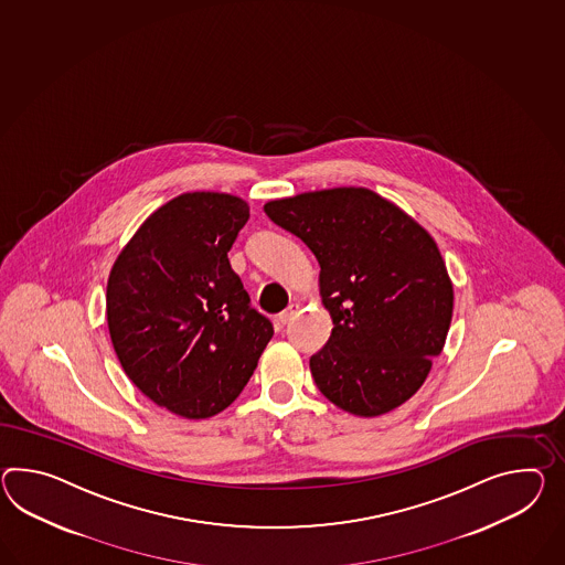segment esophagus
I'll return each instance as SVG.
<instances>
[{"instance_id":"esophagus-1","label":"esophagus","mask_w":565,"mask_h":565,"mask_svg":"<svg viewBox=\"0 0 565 565\" xmlns=\"http://www.w3.org/2000/svg\"><path fill=\"white\" fill-rule=\"evenodd\" d=\"M298 310H300V306H298V303H289L288 308L277 317V322H279L281 327H286L289 320L298 315Z\"/></svg>"}]
</instances>
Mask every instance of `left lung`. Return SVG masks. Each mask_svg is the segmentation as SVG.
I'll return each mask as SVG.
<instances>
[{
    "label": "left lung",
    "mask_w": 565,
    "mask_h": 565,
    "mask_svg": "<svg viewBox=\"0 0 565 565\" xmlns=\"http://www.w3.org/2000/svg\"><path fill=\"white\" fill-rule=\"evenodd\" d=\"M263 210L320 265V298L334 327L310 358L318 390L365 418L413 398L454 317V284L435 238L367 188L298 193Z\"/></svg>",
    "instance_id": "left-lung-1"
}]
</instances>
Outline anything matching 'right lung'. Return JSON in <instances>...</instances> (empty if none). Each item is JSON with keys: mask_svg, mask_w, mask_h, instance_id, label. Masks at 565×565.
Instances as JSON below:
<instances>
[{"mask_svg": "<svg viewBox=\"0 0 565 565\" xmlns=\"http://www.w3.org/2000/svg\"><path fill=\"white\" fill-rule=\"evenodd\" d=\"M248 204L188 192L157 207L111 265L106 318L130 382L169 413L228 408L274 337L228 262Z\"/></svg>", "mask_w": 565, "mask_h": 565, "instance_id": "right-lung-1", "label": "right lung"}]
</instances>
